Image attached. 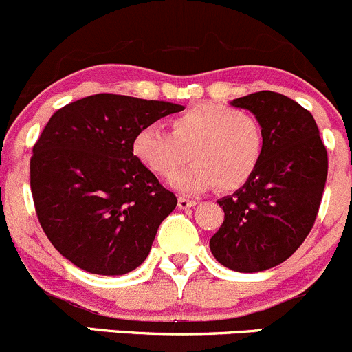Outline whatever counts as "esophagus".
<instances>
[{"instance_id": "1", "label": "esophagus", "mask_w": 352, "mask_h": 352, "mask_svg": "<svg viewBox=\"0 0 352 352\" xmlns=\"http://www.w3.org/2000/svg\"><path fill=\"white\" fill-rule=\"evenodd\" d=\"M195 205H197V200H190V198H184V197L177 198V207L183 208V210L195 207Z\"/></svg>"}]
</instances>
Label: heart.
<instances>
[{"mask_svg":"<svg viewBox=\"0 0 352 352\" xmlns=\"http://www.w3.org/2000/svg\"><path fill=\"white\" fill-rule=\"evenodd\" d=\"M262 124L246 111L201 104L171 120V133L161 126L142 128L133 138L135 159L155 176L169 177L190 157L184 171L171 179L183 193L215 186L234 191L255 175L263 155Z\"/></svg>","mask_w":352,"mask_h":352,"instance_id":"heart-1","label":"heart"}]
</instances>
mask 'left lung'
Masks as SVG:
<instances>
[{
  "label": "left lung",
  "instance_id": "1",
  "mask_svg": "<svg viewBox=\"0 0 352 352\" xmlns=\"http://www.w3.org/2000/svg\"><path fill=\"white\" fill-rule=\"evenodd\" d=\"M231 106L255 114L265 145L255 175L219 200L224 222L210 252L236 272H262L289 258L311 231L329 159L311 113L289 97L262 90Z\"/></svg>",
  "mask_w": 352,
  "mask_h": 352
}]
</instances>
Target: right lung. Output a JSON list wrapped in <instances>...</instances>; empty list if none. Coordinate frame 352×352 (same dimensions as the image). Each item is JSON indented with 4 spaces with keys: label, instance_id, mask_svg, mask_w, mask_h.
Here are the masks:
<instances>
[{
    "label": "right lung",
    "instance_id": "right-lung-1",
    "mask_svg": "<svg viewBox=\"0 0 352 352\" xmlns=\"http://www.w3.org/2000/svg\"><path fill=\"white\" fill-rule=\"evenodd\" d=\"M184 107L96 94L51 116L30 159L37 217L73 265L123 276L144 263L176 197L135 159L142 128Z\"/></svg>",
    "mask_w": 352,
    "mask_h": 352
}]
</instances>
